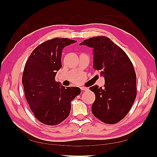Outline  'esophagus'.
Instances as JSON below:
<instances>
[{"mask_svg":"<svg viewBox=\"0 0 157 157\" xmlns=\"http://www.w3.org/2000/svg\"><path fill=\"white\" fill-rule=\"evenodd\" d=\"M80 88H81V90H83V91H87V90H89V88L88 87H81Z\"/></svg>","mask_w":157,"mask_h":157,"instance_id":"obj_1","label":"esophagus"}]
</instances>
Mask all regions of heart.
Wrapping results in <instances>:
<instances>
[{"instance_id": "1", "label": "heart", "mask_w": 157, "mask_h": 157, "mask_svg": "<svg viewBox=\"0 0 157 157\" xmlns=\"http://www.w3.org/2000/svg\"><path fill=\"white\" fill-rule=\"evenodd\" d=\"M81 82H82L81 80H77V81H76V83H78V84H80Z\"/></svg>"}]
</instances>
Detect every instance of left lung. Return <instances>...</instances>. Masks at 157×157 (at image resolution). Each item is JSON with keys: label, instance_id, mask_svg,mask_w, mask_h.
Masks as SVG:
<instances>
[{"label": "left lung", "instance_id": "8db88e82", "mask_svg": "<svg viewBox=\"0 0 157 157\" xmlns=\"http://www.w3.org/2000/svg\"><path fill=\"white\" fill-rule=\"evenodd\" d=\"M94 49V68L105 78L103 88H89L96 95L92 112L106 124H116L130 110L136 96V75L125 52L105 36L84 40L80 45Z\"/></svg>", "mask_w": 157, "mask_h": 157}]
</instances>
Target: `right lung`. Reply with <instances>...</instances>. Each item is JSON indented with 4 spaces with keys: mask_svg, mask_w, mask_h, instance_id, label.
<instances>
[{
    "mask_svg": "<svg viewBox=\"0 0 157 157\" xmlns=\"http://www.w3.org/2000/svg\"><path fill=\"white\" fill-rule=\"evenodd\" d=\"M77 41L54 38L39 44L27 60L22 76L25 97L33 115L42 124L55 126L71 111V101L78 96V87L60 86L55 80L62 67L61 53Z\"/></svg>",
    "mask_w": 157,
    "mask_h": 157,
    "instance_id": "1",
    "label": "right lung"
}]
</instances>
